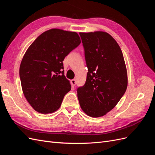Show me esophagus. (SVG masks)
<instances>
[{
  "mask_svg": "<svg viewBox=\"0 0 155 155\" xmlns=\"http://www.w3.org/2000/svg\"><path fill=\"white\" fill-rule=\"evenodd\" d=\"M71 84H72V85L73 87H74L75 85H76V79H72V80H71Z\"/></svg>",
  "mask_w": 155,
  "mask_h": 155,
  "instance_id": "1",
  "label": "esophagus"
}]
</instances>
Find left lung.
I'll use <instances>...</instances> for the list:
<instances>
[{
	"label": "left lung",
	"instance_id": "1",
	"mask_svg": "<svg viewBox=\"0 0 155 155\" xmlns=\"http://www.w3.org/2000/svg\"><path fill=\"white\" fill-rule=\"evenodd\" d=\"M88 68L85 84L77 90L79 105L93 118L105 115L117 105L127 87L122 51L105 31L80 32Z\"/></svg>",
	"mask_w": 155,
	"mask_h": 155
}]
</instances>
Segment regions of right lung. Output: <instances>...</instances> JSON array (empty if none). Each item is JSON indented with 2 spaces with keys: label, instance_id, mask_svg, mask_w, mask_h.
Here are the masks:
<instances>
[{
  "label": "right lung",
  "instance_id": "right-lung-1",
  "mask_svg": "<svg viewBox=\"0 0 155 155\" xmlns=\"http://www.w3.org/2000/svg\"><path fill=\"white\" fill-rule=\"evenodd\" d=\"M80 43L76 32L53 28L41 34L28 48L19 75L23 94L35 110L46 114L60 107L71 90L63 61Z\"/></svg>",
  "mask_w": 155,
  "mask_h": 155
}]
</instances>
